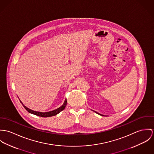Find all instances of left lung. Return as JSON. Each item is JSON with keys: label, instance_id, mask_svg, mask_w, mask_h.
<instances>
[{"label": "left lung", "instance_id": "8db88e82", "mask_svg": "<svg viewBox=\"0 0 154 154\" xmlns=\"http://www.w3.org/2000/svg\"><path fill=\"white\" fill-rule=\"evenodd\" d=\"M96 113H97L98 115H101V116H104V115H101V114H100V113H97V112H95Z\"/></svg>", "mask_w": 154, "mask_h": 154}]
</instances>
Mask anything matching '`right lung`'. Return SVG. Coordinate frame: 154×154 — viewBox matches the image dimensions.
Listing matches in <instances>:
<instances>
[{"label":"right lung","instance_id":"obj_1","mask_svg":"<svg viewBox=\"0 0 154 154\" xmlns=\"http://www.w3.org/2000/svg\"><path fill=\"white\" fill-rule=\"evenodd\" d=\"M20 100V99H19ZM20 102L21 103V104L23 105V106L24 107V108L30 113L31 114H33L35 115H36V116H40V117H44V118H47V117H51V116H55V115H57V114H58L60 112H61L62 110H63L66 105H67V100L66 99L64 102L63 103V104L60 106V107L54 110H52V111H50V112H36V111H34V110H32L30 109H29L28 107H26L22 102L20 100Z\"/></svg>","mask_w":154,"mask_h":154}]
</instances>
